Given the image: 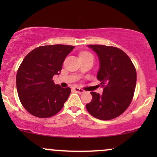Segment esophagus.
<instances>
[{
	"label": "esophagus",
	"instance_id": "esophagus-1",
	"mask_svg": "<svg viewBox=\"0 0 157 157\" xmlns=\"http://www.w3.org/2000/svg\"><path fill=\"white\" fill-rule=\"evenodd\" d=\"M73 89H74V91H75V92L79 93V94H82V93L84 92L83 90L81 89H79V88H74Z\"/></svg>",
	"mask_w": 157,
	"mask_h": 157
}]
</instances>
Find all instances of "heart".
Listing matches in <instances>:
<instances>
[{"mask_svg":"<svg viewBox=\"0 0 157 157\" xmlns=\"http://www.w3.org/2000/svg\"><path fill=\"white\" fill-rule=\"evenodd\" d=\"M89 56H92V55L88 52H83L80 55V57H89Z\"/></svg>","mask_w":157,"mask_h":157,"instance_id":"obj_1","label":"heart"}]
</instances>
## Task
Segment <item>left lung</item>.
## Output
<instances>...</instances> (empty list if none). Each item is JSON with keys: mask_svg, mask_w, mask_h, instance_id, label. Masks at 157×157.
<instances>
[{"mask_svg": "<svg viewBox=\"0 0 157 157\" xmlns=\"http://www.w3.org/2000/svg\"><path fill=\"white\" fill-rule=\"evenodd\" d=\"M98 56L97 78L103 87L102 94L91 92L92 100L86 109L94 117L109 120L122 114L131 104L136 88V71L129 57L120 48L88 45Z\"/></svg>", "mask_w": 157, "mask_h": 157, "instance_id": "left-lung-1", "label": "left lung"}]
</instances>
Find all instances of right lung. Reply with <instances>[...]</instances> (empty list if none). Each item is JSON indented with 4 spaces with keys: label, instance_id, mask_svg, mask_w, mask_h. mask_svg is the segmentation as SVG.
<instances>
[{
    "label": "right lung",
    "instance_id": "obj_1",
    "mask_svg": "<svg viewBox=\"0 0 157 157\" xmlns=\"http://www.w3.org/2000/svg\"><path fill=\"white\" fill-rule=\"evenodd\" d=\"M74 48L60 44L40 46L23 59L16 76V86L20 100L29 113L48 118L63 109L71 89L55 85L52 78L60 75L65 58Z\"/></svg>",
    "mask_w": 157,
    "mask_h": 157
}]
</instances>
